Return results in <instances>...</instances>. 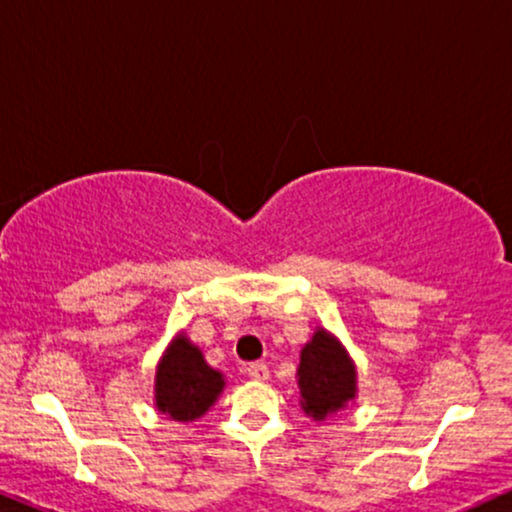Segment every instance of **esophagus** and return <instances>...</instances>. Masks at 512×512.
Wrapping results in <instances>:
<instances>
[{
  "label": "esophagus",
  "mask_w": 512,
  "mask_h": 512,
  "mask_svg": "<svg viewBox=\"0 0 512 512\" xmlns=\"http://www.w3.org/2000/svg\"><path fill=\"white\" fill-rule=\"evenodd\" d=\"M245 371H248V375H250L252 380H260V383H264V380H269V368H267V364H260V361L250 364L248 368H245Z\"/></svg>",
  "instance_id": "obj_1"
}]
</instances>
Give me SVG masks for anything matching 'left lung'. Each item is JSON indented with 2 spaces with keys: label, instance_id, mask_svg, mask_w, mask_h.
<instances>
[{
  "label": "left lung",
  "instance_id": "1",
  "mask_svg": "<svg viewBox=\"0 0 512 512\" xmlns=\"http://www.w3.org/2000/svg\"><path fill=\"white\" fill-rule=\"evenodd\" d=\"M300 406L314 420H326L357 397V371L347 349L326 328L302 347L297 366Z\"/></svg>",
  "mask_w": 512,
  "mask_h": 512
}]
</instances>
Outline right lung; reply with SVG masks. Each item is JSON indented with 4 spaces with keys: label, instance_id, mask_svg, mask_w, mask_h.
Listing matches in <instances>:
<instances>
[{
    "label": "right lung",
    "instance_id": "right-lung-1",
    "mask_svg": "<svg viewBox=\"0 0 512 512\" xmlns=\"http://www.w3.org/2000/svg\"><path fill=\"white\" fill-rule=\"evenodd\" d=\"M222 390L224 375L210 368L203 352L179 333L155 371V409L179 423H189L203 416Z\"/></svg>",
    "mask_w": 512,
    "mask_h": 512
}]
</instances>
